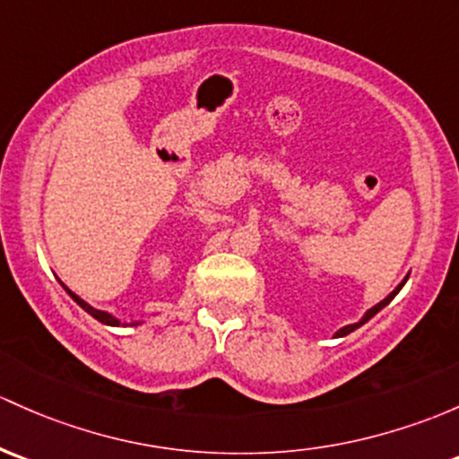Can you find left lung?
Listing matches in <instances>:
<instances>
[{"label": "left lung", "mask_w": 459, "mask_h": 459, "mask_svg": "<svg viewBox=\"0 0 459 459\" xmlns=\"http://www.w3.org/2000/svg\"><path fill=\"white\" fill-rule=\"evenodd\" d=\"M407 279H409V274H407V277H404V279H403V281H400V283H398V286H395V288H394V290H392V292H389V294H387V297H385V299H383V301H380V303H376V306H374V307H369V310H368V312H365V315H363V316H360V321H356V323H350V325H345V327H341V330H336V332H334V339H341V336H347V334H350V332H354V330H356V327H360V325H363V323H368L371 316H376V315H378V312H380V310H383V307H385V306H389V301H392V299L395 297V294H398L400 290H403V286H404V283H407Z\"/></svg>", "instance_id": "8db88e82"}]
</instances>
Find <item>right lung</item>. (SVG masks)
<instances>
[{
	"mask_svg": "<svg viewBox=\"0 0 459 459\" xmlns=\"http://www.w3.org/2000/svg\"><path fill=\"white\" fill-rule=\"evenodd\" d=\"M61 286H64V283H61ZM65 288V292L70 294L72 299H74L76 303H79L81 307H83L85 312H88V315H91L96 318V321H100V323H105V325H112V327H125V325H141L143 321H132V323H127V321H120V318H116L114 315H109V312H105V310H96V307H91L88 301H83V299L79 297V294H74L70 290V288L67 286H64Z\"/></svg>",
	"mask_w": 459,
	"mask_h": 459,
	"instance_id": "add662e5",
	"label": "right lung"
}]
</instances>
